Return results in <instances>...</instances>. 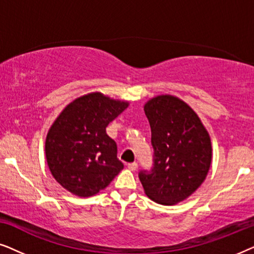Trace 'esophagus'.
<instances>
[{
  "instance_id": "esophagus-1",
  "label": "esophagus",
  "mask_w": 254,
  "mask_h": 254,
  "mask_svg": "<svg viewBox=\"0 0 254 254\" xmlns=\"http://www.w3.org/2000/svg\"><path fill=\"white\" fill-rule=\"evenodd\" d=\"M128 169L130 170V171H135V170L137 169V164L136 163H129V164H128Z\"/></svg>"
}]
</instances>
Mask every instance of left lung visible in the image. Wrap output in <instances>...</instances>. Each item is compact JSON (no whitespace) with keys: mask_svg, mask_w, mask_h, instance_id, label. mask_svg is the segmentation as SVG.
I'll use <instances>...</instances> for the list:
<instances>
[{"mask_svg":"<svg viewBox=\"0 0 254 254\" xmlns=\"http://www.w3.org/2000/svg\"><path fill=\"white\" fill-rule=\"evenodd\" d=\"M151 128L154 164L138 178L155 202L171 206L185 200L206 179L211 163L210 137L196 113L173 96H158L144 105Z\"/></svg>","mask_w":254,"mask_h":254,"instance_id":"1","label":"left lung"}]
</instances>
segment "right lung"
Segmentation results:
<instances>
[{"mask_svg": "<svg viewBox=\"0 0 254 254\" xmlns=\"http://www.w3.org/2000/svg\"><path fill=\"white\" fill-rule=\"evenodd\" d=\"M127 106V102L95 92L62 111L45 143L48 168L62 187L77 196L95 195L124 169L106 127Z\"/></svg>", "mask_w": 254, "mask_h": 254, "instance_id": "1", "label": "right lung"}]
</instances>
